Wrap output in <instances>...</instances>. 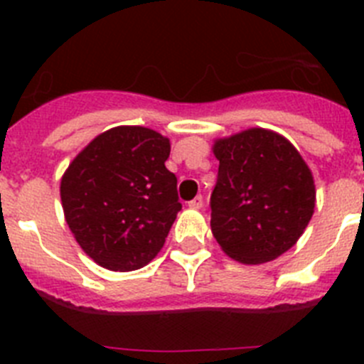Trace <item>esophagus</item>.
Segmentation results:
<instances>
[{"mask_svg": "<svg viewBox=\"0 0 364 364\" xmlns=\"http://www.w3.org/2000/svg\"><path fill=\"white\" fill-rule=\"evenodd\" d=\"M188 205L189 208H193V210H200L202 205H204V198H202V195H197L193 200L188 202Z\"/></svg>", "mask_w": 364, "mask_h": 364, "instance_id": "34e87169", "label": "esophagus"}]
</instances>
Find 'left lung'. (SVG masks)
<instances>
[{
	"label": "left lung",
	"instance_id": "1",
	"mask_svg": "<svg viewBox=\"0 0 364 364\" xmlns=\"http://www.w3.org/2000/svg\"><path fill=\"white\" fill-rule=\"evenodd\" d=\"M213 153L211 231L222 252L242 264L288 252L315 208L314 176L299 151L281 134L253 127L217 140Z\"/></svg>",
	"mask_w": 364,
	"mask_h": 364
}]
</instances>
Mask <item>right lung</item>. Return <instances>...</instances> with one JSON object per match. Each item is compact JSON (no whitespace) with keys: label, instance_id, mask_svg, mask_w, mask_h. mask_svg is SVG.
<instances>
[{"label":"right lung","instance_id":"1","mask_svg":"<svg viewBox=\"0 0 364 364\" xmlns=\"http://www.w3.org/2000/svg\"><path fill=\"white\" fill-rule=\"evenodd\" d=\"M169 140L140 125L98 134L62 176L63 213L76 242L100 266L131 272L162 250L182 210L166 167Z\"/></svg>","mask_w":364,"mask_h":364}]
</instances>
